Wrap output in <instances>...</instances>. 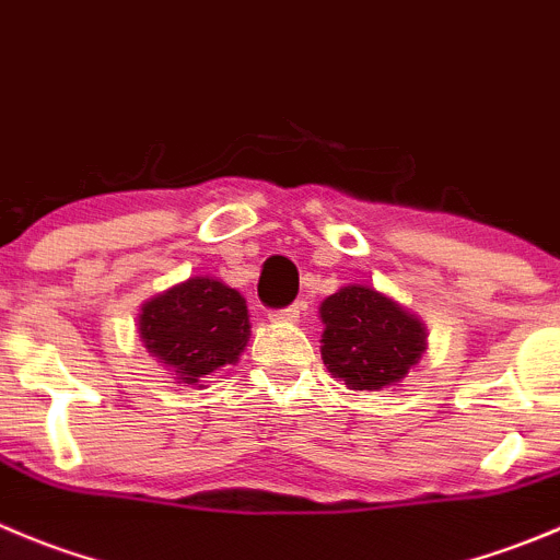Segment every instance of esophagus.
Returning a JSON list of instances; mask_svg holds the SVG:
<instances>
[{
  "label": "esophagus",
  "instance_id": "34e87169",
  "mask_svg": "<svg viewBox=\"0 0 560 560\" xmlns=\"http://www.w3.org/2000/svg\"><path fill=\"white\" fill-rule=\"evenodd\" d=\"M300 311H302L300 305H289V307H283V311H275V313H269V316H271V322H285V324H294V322H300Z\"/></svg>",
  "mask_w": 560,
  "mask_h": 560
}]
</instances>
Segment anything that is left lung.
Segmentation results:
<instances>
[{
  "label": "left lung",
  "mask_w": 560,
  "mask_h": 560,
  "mask_svg": "<svg viewBox=\"0 0 560 560\" xmlns=\"http://www.w3.org/2000/svg\"><path fill=\"white\" fill-rule=\"evenodd\" d=\"M322 360L351 390H382L401 380L425 349V329L369 285H346L322 302Z\"/></svg>",
  "instance_id": "1"
}]
</instances>
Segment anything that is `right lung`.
I'll use <instances>...</instances> for the list:
<instances>
[{
  "label": "right lung",
  "instance_id": "right-lung-1",
  "mask_svg": "<svg viewBox=\"0 0 560 560\" xmlns=\"http://www.w3.org/2000/svg\"><path fill=\"white\" fill-rule=\"evenodd\" d=\"M140 335L153 357L195 385L238 360L249 335L247 305L220 280L189 277L142 305Z\"/></svg>",
  "mask_w": 560,
  "mask_h": 560
}]
</instances>
